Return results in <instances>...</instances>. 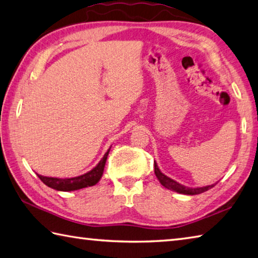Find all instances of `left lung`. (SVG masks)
Wrapping results in <instances>:
<instances>
[{
	"mask_svg": "<svg viewBox=\"0 0 258 258\" xmlns=\"http://www.w3.org/2000/svg\"><path fill=\"white\" fill-rule=\"evenodd\" d=\"M154 174H156L158 180L161 182L162 186H165L168 189L177 191V193H179V194L198 195L201 193H204V191H207L215 186V184L209 185V186H203V187H187V186L181 185V184H179V182H177L176 180L171 179V178L166 176L165 174H162L160 169L158 168V165L156 161H154Z\"/></svg>",
	"mask_w": 258,
	"mask_h": 258,
	"instance_id": "1",
	"label": "left lung"
}]
</instances>
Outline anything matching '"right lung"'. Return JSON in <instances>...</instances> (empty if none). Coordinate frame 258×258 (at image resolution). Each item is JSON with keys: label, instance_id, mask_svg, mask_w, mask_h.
Instances as JSON below:
<instances>
[{"label": "right lung", "instance_id": "obj_1", "mask_svg": "<svg viewBox=\"0 0 258 258\" xmlns=\"http://www.w3.org/2000/svg\"><path fill=\"white\" fill-rule=\"evenodd\" d=\"M110 148L108 149V151L105 153V156L102 157L101 160L98 162V165L93 168V169H91L90 171H88L81 176L73 177V178H56V177H46V176L38 175V177L45 185H47L48 187H50V188L60 190V191L77 190V189L86 188V187H89V186L96 185L97 182L100 180L102 174H104V168L106 165L107 157H108V153L110 151Z\"/></svg>", "mask_w": 258, "mask_h": 258}]
</instances>
